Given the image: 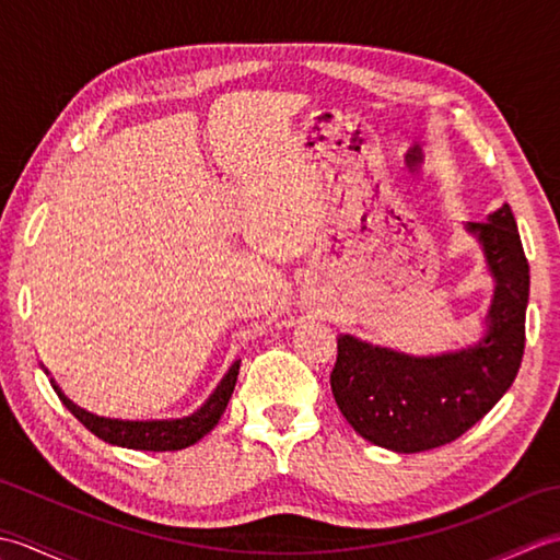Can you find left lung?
<instances>
[{"instance_id": "1", "label": "left lung", "mask_w": 560, "mask_h": 560, "mask_svg": "<svg viewBox=\"0 0 560 560\" xmlns=\"http://www.w3.org/2000/svg\"><path fill=\"white\" fill-rule=\"evenodd\" d=\"M477 237L493 277L483 337L464 349L411 355L353 335H339L331 395L353 431L392 452L447 445L481 421L515 383L525 353L529 265L513 209L479 223Z\"/></svg>"}]
</instances>
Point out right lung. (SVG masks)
<instances>
[{"label":"right lung","mask_w":560,"mask_h":560,"mask_svg":"<svg viewBox=\"0 0 560 560\" xmlns=\"http://www.w3.org/2000/svg\"><path fill=\"white\" fill-rule=\"evenodd\" d=\"M237 371H241V361H235L229 371H225L221 383L207 397V401L201 404L199 409H195L192 413L183 416V419H147V421L110 419V416H98V413H91L86 409L77 407V404L71 401L62 389H59V385L52 377H50V383H52V389L57 392V397L62 399L65 407L74 413L93 435L105 440V443L117 445V447H129V450L168 452V450H183V447L195 445L197 440L205 438L211 428L219 423L225 407H229L233 389H235Z\"/></svg>","instance_id":"obj_1"}]
</instances>
